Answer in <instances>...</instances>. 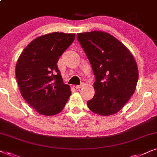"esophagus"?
<instances>
[{"label":"esophagus","mask_w":157,"mask_h":157,"mask_svg":"<svg viewBox=\"0 0 157 157\" xmlns=\"http://www.w3.org/2000/svg\"><path fill=\"white\" fill-rule=\"evenodd\" d=\"M83 86H84V83H81L80 85H76V87H75V88H76V89H81V87H83Z\"/></svg>","instance_id":"34e87169"}]
</instances>
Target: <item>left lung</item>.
<instances>
[{
	"mask_svg": "<svg viewBox=\"0 0 157 157\" xmlns=\"http://www.w3.org/2000/svg\"><path fill=\"white\" fill-rule=\"evenodd\" d=\"M77 39L95 76V94L87 101L88 107L101 116L119 112L136 87L139 71L134 56L121 42L106 32L77 33Z\"/></svg>",
	"mask_w": 157,
	"mask_h": 157,
	"instance_id": "1",
	"label": "left lung"
}]
</instances>
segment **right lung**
Wrapping results in <instances>:
<instances>
[{
    "label": "right lung",
    "mask_w": 157,
    "mask_h": 157,
    "mask_svg": "<svg viewBox=\"0 0 157 157\" xmlns=\"http://www.w3.org/2000/svg\"><path fill=\"white\" fill-rule=\"evenodd\" d=\"M74 39V33L59 32L39 36L25 47L17 61L16 76L21 95L40 114L60 113L71 94L57 63Z\"/></svg>",
    "instance_id": "right-lung-1"
}]
</instances>
